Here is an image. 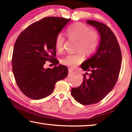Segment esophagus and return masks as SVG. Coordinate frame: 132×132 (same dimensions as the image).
<instances>
[{
    "mask_svg": "<svg viewBox=\"0 0 132 132\" xmlns=\"http://www.w3.org/2000/svg\"><path fill=\"white\" fill-rule=\"evenodd\" d=\"M72 72H73V71L71 70V69L68 68V73H69V74H70V73H72Z\"/></svg>",
    "mask_w": 132,
    "mask_h": 132,
    "instance_id": "esophagus-1",
    "label": "esophagus"
}]
</instances>
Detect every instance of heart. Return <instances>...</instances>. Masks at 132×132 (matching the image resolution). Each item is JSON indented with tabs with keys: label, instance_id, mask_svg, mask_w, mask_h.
I'll list each match as a JSON object with an SVG mask.
<instances>
[{
	"label": "heart",
	"instance_id": "b5f03b06",
	"mask_svg": "<svg viewBox=\"0 0 132 132\" xmlns=\"http://www.w3.org/2000/svg\"><path fill=\"white\" fill-rule=\"evenodd\" d=\"M66 34L69 39L77 40L76 50L78 52L66 55L61 60V63L69 67L74 68L84 60L82 53L86 55H90L96 51L98 44V34L95 30L90 29L88 26L81 22L74 23L68 27ZM65 40L61 34L56 36L55 47L58 51L63 50Z\"/></svg>",
	"mask_w": 132,
	"mask_h": 132
}]
</instances>
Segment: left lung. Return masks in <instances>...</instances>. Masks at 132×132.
<instances>
[{"mask_svg":"<svg viewBox=\"0 0 132 132\" xmlns=\"http://www.w3.org/2000/svg\"><path fill=\"white\" fill-rule=\"evenodd\" d=\"M87 23L96 28L100 41L96 54L81 65L83 70L90 72L89 76L84 74L81 85L71 92L75 100L83 105L99 102L113 90L121 64L120 46L110 28L93 20H88Z\"/></svg>","mask_w":132,"mask_h":132,"instance_id":"8db88e82","label":"left lung"}]
</instances>
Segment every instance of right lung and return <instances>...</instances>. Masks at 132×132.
Returning <instances> with one entry per match:
<instances>
[{"instance_id":"add662e5","label":"right lung","mask_w":132,"mask_h":132,"mask_svg":"<svg viewBox=\"0 0 132 132\" xmlns=\"http://www.w3.org/2000/svg\"><path fill=\"white\" fill-rule=\"evenodd\" d=\"M46 17L34 22L21 32L16 40L12 55V71L21 92L29 98L39 100L53 92L58 81L67 76L68 70L55 58L56 36L70 21ZM46 60L53 69H45Z\"/></svg>"}]
</instances>
